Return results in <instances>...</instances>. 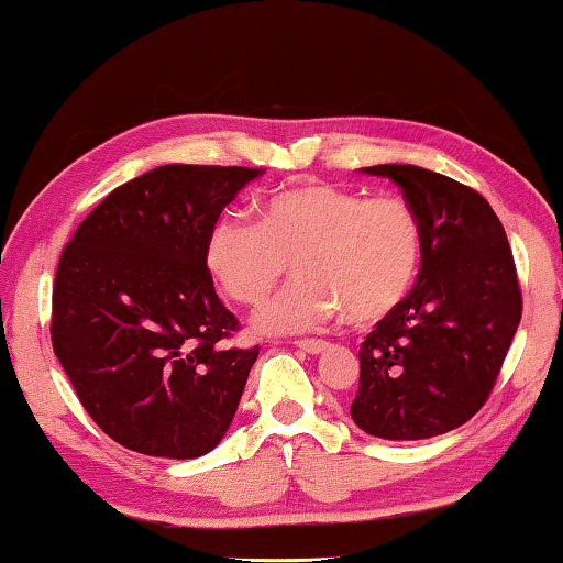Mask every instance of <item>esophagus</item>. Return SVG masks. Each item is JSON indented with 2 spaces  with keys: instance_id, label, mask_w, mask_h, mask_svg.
<instances>
[{
  "instance_id": "obj_1",
  "label": "esophagus",
  "mask_w": 563,
  "mask_h": 563,
  "mask_svg": "<svg viewBox=\"0 0 563 563\" xmlns=\"http://www.w3.org/2000/svg\"><path fill=\"white\" fill-rule=\"evenodd\" d=\"M327 346H329V341H323V339H301V341H297V349L307 351V353H321Z\"/></svg>"
}]
</instances>
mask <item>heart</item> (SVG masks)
I'll list each match as a JSON object with an SVG mask.
<instances>
[{"mask_svg": "<svg viewBox=\"0 0 563 563\" xmlns=\"http://www.w3.org/2000/svg\"><path fill=\"white\" fill-rule=\"evenodd\" d=\"M260 224L220 217L207 234L205 262L232 301L260 309L287 269L297 284L256 327L303 331L341 317L376 323L408 299L418 282L426 230L402 197H366L329 183L282 187L256 205Z\"/></svg>", "mask_w": 563, "mask_h": 563, "instance_id": "b5f03b06", "label": "heart"}]
</instances>
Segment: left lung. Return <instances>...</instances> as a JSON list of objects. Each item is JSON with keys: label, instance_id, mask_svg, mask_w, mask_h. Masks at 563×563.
<instances>
[{"label": "left lung", "instance_id": "8db88e82", "mask_svg": "<svg viewBox=\"0 0 563 563\" xmlns=\"http://www.w3.org/2000/svg\"><path fill=\"white\" fill-rule=\"evenodd\" d=\"M426 230L416 289L361 343L351 418L383 440L460 428L489 400L521 319L505 227L477 190L416 165H373Z\"/></svg>", "mask_w": 563, "mask_h": 563}]
</instances>
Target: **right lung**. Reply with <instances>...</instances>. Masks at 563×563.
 Returning a JSON list of instances; mask_svg holds the SVG:
<instances>
[{
  "mask_svg": "<svg viewBox=\"0 0 563 563\" xmlns=\"http://www.w3.org/2000/svg\"><path fill=\"white\" fill-rule=\"evenodd\" d=\"M262 167L163 165L96 205L64 246L52 346L108 438L192 460L230 428L260 346L214 294L207 234Z\"/></svg>",
  "mask_w": 563,
  "mask_h": 563,
  "instance_id": "add662e5",
  "label": "right lung"
}]
</instances>
